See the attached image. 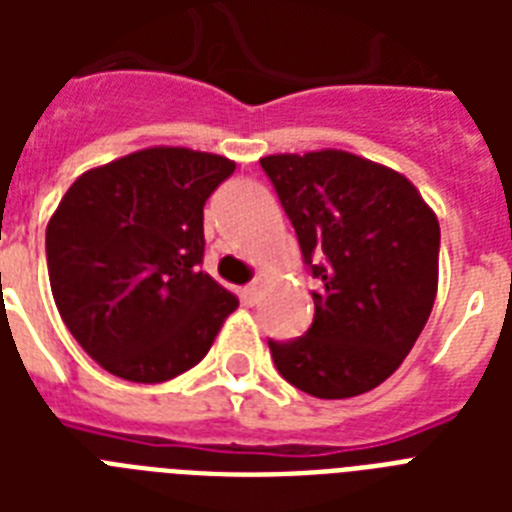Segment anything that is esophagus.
I'll list each match as a JSON object with an SVG mask.
<instances>
[{"mask_svg": "<svg viewBox=\"0 0 512 512\" xmlns=\"http://www.w3.org/2000/svg\"><path fill=\"white\" fill-rule=\"evenodd\" d=\"M260 289H263V284H260V281H252V284H247V287L241 289V295H244V303L255 305L257 300H260Z\"/></svg>", "mask_w": 512, "mask_h": 512, "instance_id": "esophagus-1", "label": "esophagus"}]
</instances>
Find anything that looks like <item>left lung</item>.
I'll return each mask as SVG.
<instances>
[{
    "label": "left lung",
    "mask_w": 512,
    "mask_h": 512,
    "mask_svg": "<svg viewBox=\"0 0 512 512\" xmlns=\"http://www.w3.org/2000/svg\"><path fill=\"white\" fill-rule=\"evenodd\" d=\"M319 289L311 329L268 340L287 382L350 398L396 372L428 324L438 289L436 212L401 172L348 151L260 159Z\"/></svg>",
    "instance_id": "obj_1"
}]
</instances>
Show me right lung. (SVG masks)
Returning <instances> with one entry per match:
<instances>
[{"instance_id":"obj_1","label":"right lung","mask_w":512,"mask_h":512,"mask_svg":"<svg viewBox=\"0 0 512 512\" xmlns=\"http://www.w3.org/2000/svg\"><path fill=\"white\" fill-rule=\"evenodd\" d=\"M236 162L154 146L87 170L47 223L60 319L106 372L164 382L212 348L239 297L201 271L204 204Z\"/></svg>"}]
</instances>
